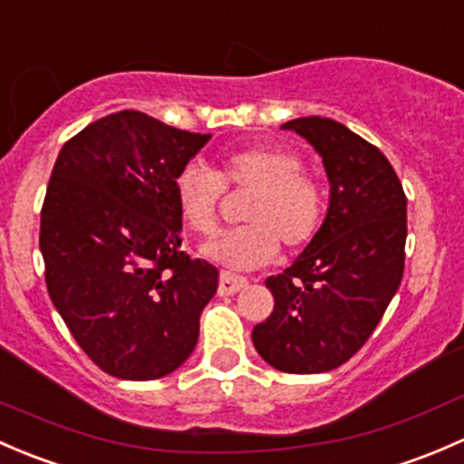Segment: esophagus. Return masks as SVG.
<instances>
[{"instance_id": "esophagus-1", "label": "esophagus", "mask_w": 464, "mask_h": 464, "mask_svg": "<svg viewBox=\"0 0 464 464\" xmlns=\"http://www.w3.org/2000/svg\"><path fill=\"white\" fill-rule=\"evenodd\" d=\"M246 285V276L230 275V272H221V276H218V295H237L238 290H243Z\"/></svg>"}]
</instances>
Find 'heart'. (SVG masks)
<instances>
[{"label": "heart", "instance_id": "b5f03b06", "mask_svg": "<svg viewBox=\"0 0 464 464\" xmlns=\"http://www.w3.org/2000/svg\"><path fill=\"white\" fill-rule=\"evenodd\" d=\"M223 189H252L243 209L247 226L209 238L203 256L227 270L267 266L279 255V241L302 247L324 218V192L304 174L297 154L275 145L243 147L223 154L212 171L188 165L174 180V198L185 226L198 234L217 227Z\"/></svg>", "mask_w": 464, "mask_h": 464}]
</instances>
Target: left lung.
Masks as SVG:
<instances>
[{
    "mask_svg": "<svg viewBox=\"0 0 464 464\" xmlns=\"http://www.w3.org/2000/svg\"><path fill=\"white\" fill-rule=\"evenodd\" d=\"M322 156L331 194L322 227L295 264L267 276L275 310L252 331L256 353L284 373H326L351 360L398 293L407 197L377 147L331 118L281 125Z\"/></svg>",
    "mask_w": 464,
    "mask_h": 464,
    "instance_id": "8db88e82",
    "label": "left lung"
}]
</instances>
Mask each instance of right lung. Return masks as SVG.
Segmentation results:
<instances>
[{
    "label": "right lung",
    "instance_id": "add662e5",
    "mask_svg": "<svg viewBox=\"0 0 464 464\" xmlns=\"http://www.w3.org/2000/svg\"><path fill=\"white\" fill-rule=\"evenodd\" d=\"M209 138L118 111L57 154L40 226L46 288L104 373L159 380L197 346L218 270L180 250L174 180Z\"/></svg>",
    "mask_w": 464,
    "mask_h": 464
}]
</instances>
